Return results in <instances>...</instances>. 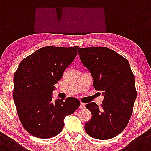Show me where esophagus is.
Masks as SVG:
<instances>
[{
    "instance_id": "obj_1",
    "label": "esophagus",
    "mask_w": 151,
    "mask_h": 151,
    "mask_svg": "<svg viewBox=\"0 0 151 151\" xmlns=\"http://www.w3.org/2000/svg\"><path fill=\"white\" fill-rule=\"evenodd\" d=\"M84 108H85V104H84V103L81 102V105H80V108H81V109H83Z\"/></svg>"
}]
</instances>
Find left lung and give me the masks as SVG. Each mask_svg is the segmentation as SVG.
Masks as SVG:
<instances>
[{"label":"left lung","instance_id":"obj_1","mask_svg":"<svg viewBox=\"0 0 151 151\" xmlns=\"http://www.w3.org/2000/svg\"><path fill=\"white\" fill-rule=\"evenodd\" d=\"M78 55L92 74L94 88L104 96L100 107L95 102L86 105L92 118L85 130L96 139H111L126 128L132 116L137 96L135 76L128 60L107 47L80 48Z\"/></svg>","mask_w":151,"mask_h":151}]
</instances>
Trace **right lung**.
Returning <instances> with one entry per match:
<instances>
[{"label":"right lung","instance_id":"add662e5","mask_svg":"<svg viewBox=\"0 0 151 151\" xmlns=\"http://www.w3.org/2000/svg\"><path fill=\"white\" fill-rule=\"evenodd\" d=\"M77 50L78 46L43 47L23 59L15 72L16 111L22 126L33 136L49 138L59 134L65 117L81 104L73 97L52 100L54 85L75 59Z\"/></svg>","mask_w":151,"mask_h":151}]
</instances>
